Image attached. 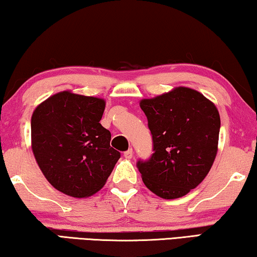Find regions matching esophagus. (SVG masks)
<instances>
[{
    "instance_id": "esophagus-1",
    "label": "esophagus",
    "mask_w": 257,
    "mask_h": 257,
    "mask_svg": "<svg viewBox=\"0 0 257 257\" xmlns=\"http://www.w3.org/2000/svg\"><path fill=\"white\" fill-rule=\"evenodd\" d=\"M124 156H125L126 159H132V156H133V150H132V148H130V150L124 152Z\"/></svg>"
}]
</instances>
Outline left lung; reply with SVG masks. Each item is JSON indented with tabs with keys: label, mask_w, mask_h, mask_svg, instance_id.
Listing matches in <instances>:
<instances>
[{
	"label": "left lung",
	"mask_w": 257,
	"mask_h": 257,
	"mask_svg": "<svg viewBox=\"0 0 257 257\" xmlns=\"http://www.w3.org/2000/svg\"><path fill=\"white\" fill-rule=\"evenodd\" d=\"M154 153L137 163L146 187L165 199L180 198L209 174L218 151L220 116L199 91L177 87L141 99Z\"/></svg>",
	"instance_id": "1"
}]
</instances>
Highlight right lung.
I'll return each instance as SVG.
<instances>
[{
  "mask_svg": "<svg viewBox=\"0 0 257 257\" xmlns=\"http://www.w3.org/2000/svg\"><path fill=\"white\" fill-rule=\"evenodd\" d=\"M102 98L58 92L36 107L31 146L46 180L65 195L85 198L104 187L120 153L110 146Z\"/></svg>",
  "mask_w": 257,
  "mask_h": 257,
  "instance_id": "add662e5",
  "label": "right lung"
}]
</instances>
